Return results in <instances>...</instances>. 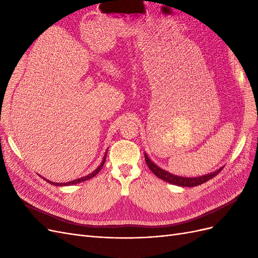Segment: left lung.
<instances>
[{
    "label": "left lung",
    "instance_id": "8db88e82",
    "mask_svg": "<svg viewBox=\"0 0 258 258\" xmlns=\"http://www.w3.org/2000/svg\"><path fill=\"white\" fill-rule=\"evenodd\" d=\"M145 161H146V165L148 166V168L151 169L152 172L156 175L158 176L159 178L163 179V181H166L170 184H174L177 186H183V187H194V186H198L206 183L209 179H211L212 177H214L215 175H217L218 173L221 172L222 169H218L217 171L213 173H210L204 176H199V177H182V176H177V175H173L169 173L168 171H165L160 169L159 167H157L155 165L154 162H152V160L147 157V155L145 154Z\"/></svg>",
    "mask_w": 258,
    "mask_h": 258
}]
</instances>
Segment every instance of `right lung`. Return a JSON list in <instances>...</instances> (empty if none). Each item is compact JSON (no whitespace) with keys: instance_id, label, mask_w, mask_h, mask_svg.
Here are the masks:
<instances>
[{"instance_id":"obj_1","label":"right lung","mask_w":258,"mask_h":258,"mask_svg":"<svg viewBox=\"0 0 258 258\" xmlns=\"http://www.w3.org/2000/svg\"><path fill=\"white\" fill-rule=\"evenodd\" d=\"M105 158H106V154H105V156H104V158H103V160H102V162H101V165L93 171V172L91 173V174H88L87 176H84V177H82V178H77V179H74V181H71V182H67V183H52V182H50V181H48V179H46V181H47L48 183H50V184H53V185H57V186H62V185H72V184H77V183H81V182H84V181H87V179H89V178H91V177H93L95 175H97L98 173H99V171L102 169V167H103V165H104V162H105Z\"/></svg>"}]
</instances>
